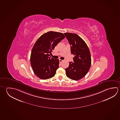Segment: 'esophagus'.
Instances as JSON below:
<instances>
[{
    "mask_svg": "<svg viewBox=\"0 0 120 120\" xmlns=\"http://www.w3.org/2000/svg\"><path fill=\"white\" fill-rule=\"evenodd\" d=\"M63 60H61V59H59V61H60V62H62V61H63Z\"/></svg>",
    "mask_w": 120,
    "mask_h": 120,
    "instance_id": "1",
    "label": "esophagus"
}]
</instances>
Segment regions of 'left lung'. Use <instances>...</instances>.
<instances>
[{
	"mask_svg": "<svg viewBox=\"0 0 120 120\" xmlns=\"http://www.w3.org/2000/svg\"><path fill=\"white\" fill-rule=\"evenodd\" d=\"M71 45V54L75 56L73 62H70L65 69L66 75L71 80H80L88 73L91 66V56L86 43L77 34L64 33Z\"/></svg>",
	"mask_w": 120,
	"mask_h": 120,
	"instance_id": "1",
	"label": "left lung"
}]
</instances>
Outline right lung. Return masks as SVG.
Instances as JSON below:
<instances>
[{"instance_id":"1","label":"right lung","mask_w":120,"mask_h":120,"mask_svg":"<svg viewBox=\"0 0 120 120\" xmlns=\"http://www.w3.org/2000/svg\"><path fill=\"white\" fill-rule=\"evenodd\" d=\"M61 32L50 31L40 36L34 45L30 56L32 68L36 76L42 80L52 78L59 67L58 59L50 56L55 46L65 38Z\"/></svg>"}]
</instances>
